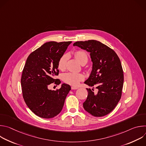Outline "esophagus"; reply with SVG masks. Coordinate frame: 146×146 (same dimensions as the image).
<instances>
[{
	"label": "esophagus",
	"mask_w": 146,
	"mask_h": 146,
	"mask_svg": "<svg viewBox=\"0 0 146 146\" xmlns=\"http://www.w3.org/2000/svg\"><path fill=\"white\" fill-rule=\"evenodd\" d=\"M71 88H72V90H77V89H78V87H77L72 86V87H71Z\"/></svg>",
	"instance_id": "obj_1"
}]
</instances>
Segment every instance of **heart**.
<instances>
[{
	"label": "heart",
	"mask_w": 146,
	"mask_h": 146,
	"mask_svg": "<svg viewBox=\"0 0 146 146\" xmlns=\"http://www.w3.org/2000/svg\"><path fill=\"white\" fill-rule=\"evenodd\" d=\"M74 55L78 60L80 62L81 64L84 62L88 61V56L86 52L83 51H77L74 52ZM68 58V55L67 54H64L59 59L58 63V69L60 70H64L65 69L66 66V62ZM63 80L68 83V84L76 86L79 82L84 78V76L80 73H67L62 76Z\"/></svg>",
	"instance_id": "1"
}]
</instances>
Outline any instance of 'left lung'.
Listing matches in <instances>:
<instances>
[{"instance_id":"1","label":"left lung","mask_w":146,"mask_h":146,"mask_svg":"<svg viewBox=\"0 0 146 146\" xmlns=\"http://www.w3.org/2000/svg\"><path fill=\"white\" fill-rule=\"evenodd\" d=\"M73 46L90 53L92 71L84 83L98 89L95 94L94 87L86 88L88 94L83 108L93 116L106 115L115 108L121 97L123 74L121 61L114 50L97 40L77 41Z\"/></svg>"}]
</instances>
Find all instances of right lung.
Here are the masks:
<instances>
[{
  "label": "right lung",
  "mask_w": 146,
  "mask_h": 146,
  "mask_svg": "<svg viewBox=\"0 0 146 146\" xmlns=\"http://www.w3.org/2000/svg\"><path fill=\"white\" fill-rule=\"evenodd\" d=\"M72 41H49L32 52L28 57L21 80L24 99L29 109L36 115L51 118L62 110L67 95L71 90L64 83L57 90L48 87L51 83L59 84L58 63Z\"/></svg>",
  "instance_id": "obj_1"
}]
</instances>
